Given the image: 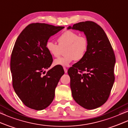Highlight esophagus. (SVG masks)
Masks as SVG:
<instances>
[{
	"label": "esophagus",
	"instance_id": "34e87169",
	"mask_svg": "<svg viewBox=\"0 0 128 128\" xmlns=\"http://www.w3.org/2000/svg\"><path fill=\"white\" fill-rule=\"evenodd\" d=\"M64 72H65V73L67 72V69L66 68V67H64Z\"/></svg>",
	"mask_w": 128,
	"mask_h": 128
}]
</instances>
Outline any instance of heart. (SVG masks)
Returning <instances> with one entry per match:
<instances>
[{"label": "heart", "mask_w": 128, "mask_h": 128, "mask_svg": "<svg viewBox=\"0 0 128 128\" xmlns=\"http://www.w3.org/2000/svg\"><path fill=\"white\" fill-rule=\"evenodd\" d=\"M58 45L52 41L46 43V48L51 56L57 58L60 56L64 50L63 57L54 61L55 66H68L74 60L81 61L85 57L89 48V42L85 36L72 30H66L57 39Z\"/></svg>", "instance_id": "heart-1"}]
</instances>
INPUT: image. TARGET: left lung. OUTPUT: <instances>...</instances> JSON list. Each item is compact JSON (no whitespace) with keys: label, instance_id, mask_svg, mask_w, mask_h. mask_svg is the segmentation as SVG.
<instances>
[{"label":"left lung","instance_id":"obj_1","mask_svg":"<svg viewBox=\"0 0 128 128\" xmlns=\"http://www.w3.org/2000/svg\"><path fill=\"white\" fill-rule=\"evenodd\" d=\"M70 28L84 32L89 42L85 57L68 70L72 95L80 106L93 110L104 104L110 96L115 81V56L108 37L98 24L80 22L68 27Z\"/></svg>","mask_w":128,"mask_h":128}]
</instances>
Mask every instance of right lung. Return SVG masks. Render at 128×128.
Masks as SVG:
<instances>
[{
  "label": "right lung",
  "instance_id": "add662e5",
  "mask_svg": "<svg viewBox=\"0 0 128 128\" xmlns=\"http://www.w3.org/2000/svg\"><path fill=\"white\" fill-rule=\"evenodd\" d=\"M64 28L45 23L30 24L15 42L10 60L13 87L22 102L33 110H40L50 105L64 74L60 66H55L46 73L44 71L52 62L46 43Z\"/></svg>",
  "mask_w": 128,
  "mask_h": 128
}]
</instances>
